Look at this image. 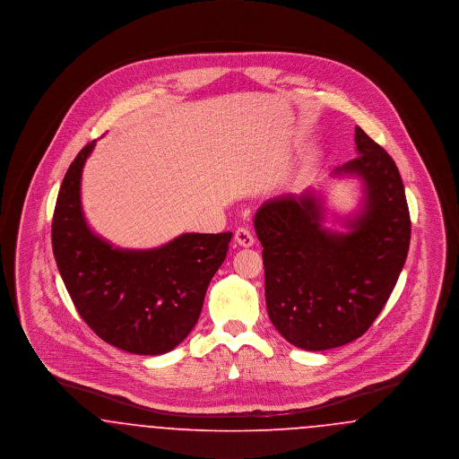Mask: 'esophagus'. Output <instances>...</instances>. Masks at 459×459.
<instances>
[{
  "label": "esophagus",
  "mask_w": 459,
  "mask_h": 459,
  "mask_svg": "<svg viewBox=\"0 0 459 459\" xmlns=\"http://www.w3.org/2000/svg\"><path fill=\"white\" fill-rule=\"evenodd\" d=\"M236 242L242 246V247H251L253 246V242H255V238H253V234H251V230L249 229H246V227H239L238 230H236Z\"/></svg>",
  "instance_id": "obj_1"
}]
</instances>
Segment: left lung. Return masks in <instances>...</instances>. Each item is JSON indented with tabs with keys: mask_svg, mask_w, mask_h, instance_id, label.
I'll list each match as a JSON object with an SVG mask.
<instances>
[{
	"mask_svg": "<svg viewBox=\"0 0 459 459\" xmlns=\"http://www.w3.org/2000/svg\"><path fill=\"white\" fill-rule=\"evenodd\" d=\"M358 156L333 177L363 184L359 212L325 229L324 199L313 189L263 203L255 215L263 246L268 316L285 341L306 351L361 337L387 303L404 266L411 220L389 153L356 127Z\"/></svg>",
	"mask_w": 459,
	"mask_h": 459,
	"instance_id": "8db88e82",
	"label": "left lung"
}]
</instances>
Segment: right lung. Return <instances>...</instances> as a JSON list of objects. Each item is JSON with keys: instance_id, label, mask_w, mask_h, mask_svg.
<instances>
[{"instance_id": "obj_1", "label": "right lung", "mask_w": 459, "mask_h": 459, "mask_svg": "<svg viewBox=\"0 0 459 459\" xmlns=\"http://www.w3.org/2000/svg\"><path fill=\"white\" fill-rule=\"evenodd\" d=\"M96 141L66 170L51 223L53 253L82 320L118 350L156 356L196 325L232 232L182 234L154 249H120L89 229L81 177Z\"/></svg>"}]
</instances>
